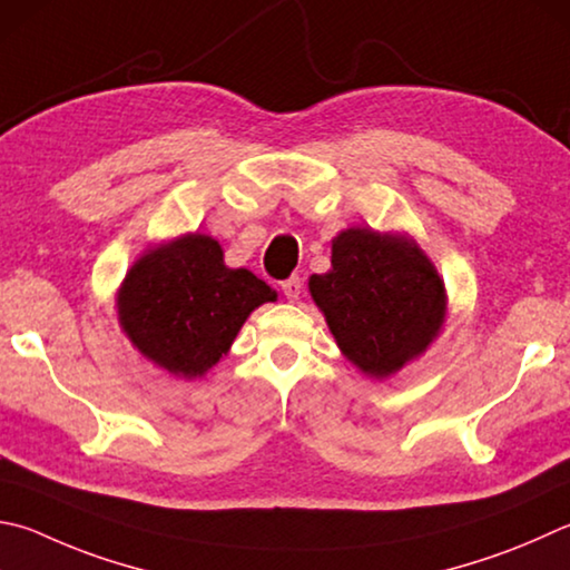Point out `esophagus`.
Instances as JSON below:
<instances>
[{
    "mask_svg": "<svg viewBox=\"0 0 570 570\" xmlns=\"http://www.w3.org/2000/svg\"><path fill=\"white\" fill-rule=\"evenodd\" d=\"M282 292H284L288 302H296V298L302 296V278H298V276L286 278V282L282 284Z\"/></svg>",
    "mask_w": 570,
    "mask_h": 570,
    "instance_id": "1",
    "label": "esophagus"
}]
</instances>
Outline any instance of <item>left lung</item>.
Returning <instances> with one entry per match:
<instances>
[{"label": "left lung", "instance_id": "left-lung-1", "mask_svg": "<svg viewBox=\"0 0 570 570\" xmlns=\"http://www.w3.org/2000/svg\"><path fill=\"white\" fill-rule=\"evenodd\" d=\"M308 294L341 354L376 381L426 354L449 314L446 284L416 239L371 226L331 239V268L308 276Z\"/></svg>", "mask_w": 570, "mask_h": 570}]
</instances>
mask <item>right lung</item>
<instances>
[{
    "instance_id": "add662e5",
    "label": "right lung",
    "mask_w": 570,
    "mask_h": 570,
    "mask_svg": "<svg viewBox=\"0 0 570 570\" xmlns=\"http://www.w3.org/2000/svg\"><path fill=\"white\" fill-rule=\"evenodd\" d=\"M268 302L274 288L249 268L226 266L222 244L199 232L144 249L114 296L131 346L184 381L219 364L244 321Z\"/></svg>"
}]
</instances>
